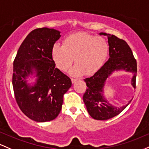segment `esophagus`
I'll return each mask as SVG.
<instances>
[{
	"label": "esophagus",
	"mask_w": 149,
	"mask_h": 149,
	"mask_svg": "<svg viewBox=\"0 0 149 149\" xmlns=\"http://www.w3.org/2000/svg\"><path fill=\"white\" fill-rule=\"evenodd\" d=\"M71 80H72V83H74L75 81H76L77 80V79H75V78H71Z\"/></svg>",
	"instance_id": "obj_1"
}]
</instances>
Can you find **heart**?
I'll list each match as a JSON object with an SVG mask.
<instances>
[{
  "instance_id": "b5f03b06",
  "label": "heart",
  "mask_w": 149,
  "mask_h": 149,
  "mask_svg": "<svg viewBox=\"0 0 149 149\" xmlns=\"http://www.w3.org/2000/svg\"><path fill=\"white\" fill-rule=\"evenodd\" d=\"M108 45L103 38L85 32L70 34L65 38L63 46L55 44L52 58L57 68L63 72L69 69L74 60L70 74L89 76L96 73L106 61Z\"/></svg>"
}]
</instances>
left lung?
Segmentation results:
<instances>
[{
  "label": "left lung",
  "instance_id": "left-lung-1",
  "mask_svg": "<svg viewBox=\"0 0 149 149\" xmlns=\"http://www.w3.org/2000/svg\"><path fill=\"white\" fill-rule=\"evenodd\" d=\"M100 34L108 36L110 58L92 77L84 79L88 88L83 96V101L88 114L93 119L106 120L120 114L132 100L129 101L127 105L120 108L109 104L102 94L103 93V87L107 78L115 70L132 72L134 76L132 84L136 88L137 66L132 51L126 41L115 35L106 33H100Z\"/></svg>",
  "mask_w": 149,
  "mask_h": 149
}]
</instances>
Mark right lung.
<instances>
[{"instance_id": "1", "label": "right lung", "mask_w": 149, "mask_h": 149, "mask_svg": "<svg viewBox=\"0 0 149 149\" xmlns=\"http://www.w3.org/2000/svg\"><path fill=\"white\" fill-rule=\"evenodd\" d=\"M60 31L38 28L26 36L13 62V86L18 106L30 119L40 123L51 121L59 115L63 96L72 86L69 77L58 68L52 58L53 45ZM34 68L38 79L29 87L26 77Z\"/></svg>"}]
</instances>
